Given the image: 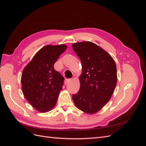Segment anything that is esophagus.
<instances>
[{
    "label": "esophagus",
    "mask_w": 146,
    "mask_h": 146,
    "mask_svg": "<svg viewBox=\"0 0 146 146\" xmlns=\"http://www.w3.org/2000/svg\"><path fill=\"white\" fill-rule=\"evenodd\" d=\"M71 81V79H66L65 81H64V84L65 85H67V84Z\"/></svg>",
    "instance_id": "obj_1"
}]
</instances>
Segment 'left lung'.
<instances>
[{"instance_id":"1","label":"left lung","mask_w":146,"mask_h":146,"mask_svg":"<svg viewBox=\"0 0 146 146\" xmlns=\"http://www.w3.org/2000/svg\"><path fill=\"white\" fill-rule=\"evenodd\" d=\"M72 48L82 64L80 90L72 100L81 111L94 114L113 94L117 80L116 63L107 52L92 42L74 43Z\"/></svg>"}]
</instances>
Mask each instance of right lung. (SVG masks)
Instances as JSON below:
<instances>
[{
  "mask_svg": "<svg viewBox=\"0 0 146 146\" xmlns=\"http://www.w3.org/2000/svg\"><path fill=\"white\" fill-rule=\"evenodd\" d=\"M66 48L65 44L43 47L22 73L23 94L30 104L39 112L50 111L56 104L64 77L55 70L54 65Z\"/></svg>",
  "mask_w": 146,
  "mask_h": 146,
  "instance_id": "right-lung-1",
  "label": "right lung"
}]
</instances>
